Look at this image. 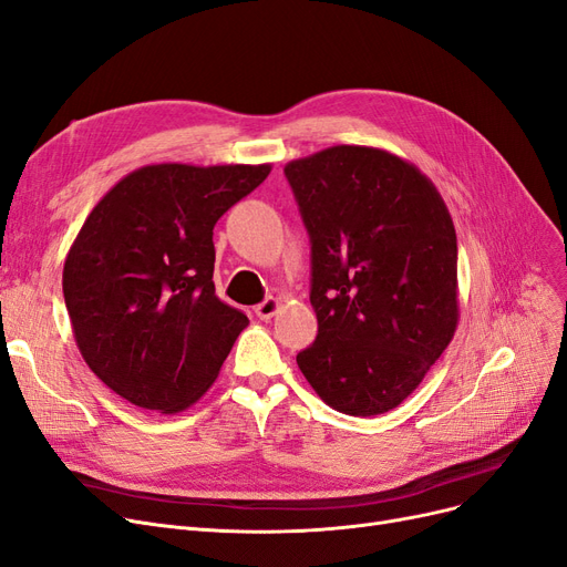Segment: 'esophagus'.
<instances>
[{
    "label": "esophagus",
    "mask_w": 567,
    "mask_h": 567,
    "mask_svg": "<svg viewBox=\"0 0 567 567\" xmlns=\"http://www.w3.org/2000/svg\"><path fill=\"white\" fill-rule=\"evenodd\" d=\"M278 310H280V301H278V299H266V301H261V303L255 308V312H257L261 319H270Z\"/></svg>",
    "instance_id": "obj_1"
}]
</instances>
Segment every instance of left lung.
Instances as JSON below:
<instances>
[{"label":"left lung","instance_id":"1","mask_svg":"<svg viewBox=\"0 0 567 567\" xmlns=\"http://www.w3.org/2000/svg\"><path fill=\"white\" fill-rule=\"evenodd\" d=\"M312 243L317 340L297 363L329 408L373 416L422 384L458 327L456 229L437 187L373 145L291 159Z\"/></svg>","mask_w":567,"mask_h":567}]
</instances>
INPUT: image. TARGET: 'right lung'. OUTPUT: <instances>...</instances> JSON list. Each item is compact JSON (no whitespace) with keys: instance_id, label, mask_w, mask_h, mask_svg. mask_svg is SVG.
Returning a JSON list of instances; mask_svg holds the SVG:
<instances>
[{"instance_id":"1","label":"right lung","mask_w":567,"mask_h":567,"mask_svg":"<svg viewBox=\"0 0 567 567\" xmlns=\"http://www.w3.org/2000/svg\"><path fill=\"white\" fill-rule=\"evenodd\" d=\"M270 164H147L92 208L64 259L73 338L117 396L176 414L217 380L248 317L217 299L213 227Z\"/></svg>"}]
</instances>
